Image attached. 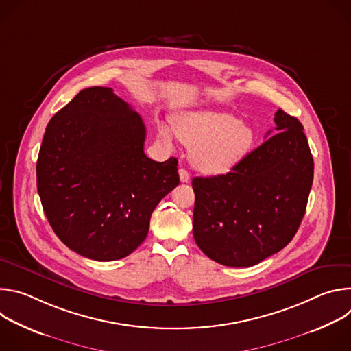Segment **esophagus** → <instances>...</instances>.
Masks as SVG:
<instances>
[{
	"label": "esophagus",
	"instance_id": "34e87169",
	"mask_svg": "<svg viewBox=\"0 0 351 351\" xmlns=\"http://www.w3.org/2000/svg\"><path fill=\"white\" fill-rule=\"evenodd\" d=\"M179 176H180V182H182V183H189V182H190V173H189L187 169L180 168V169H179Z\"/></svg>",
	"mask_w": 351,
	"mask_h": 351
}]
</instances>
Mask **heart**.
Segmentation results:
<instances>
[{
  "mask_svg": "<svg viewBox=\"0 0 351 351\" xmlns=\"http://www.w3.org/2000/svg\"><path fill=\"white\" fill-rule=\"evenodd\" d=\"M172 128L178 138L191 149L193 167L210 175L232 169L244 158L254 143L253 128L223 111L182 112L173 118ZM158 137L165 144H171V129L160 123Z\"/></svg>",
  "mask_w": 351,
  "mask_h": 351,
  "instance_id": "1",
  "label": "heart"
}]
</instances>
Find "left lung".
I'll return each mask as SVG.
<instances>
[{
    "label": "left lung",
    "mask_w": 351,
    "mask_h": 351,
    "mask_svg": "<svg viewBox=\"0 0 351 351\" xmlns=\"http://www.w3.org/2000/svg\"><path fill=\"white\" fill-rule=\"evenodd\" d=\"M274 121L275 134L232 172L193 179V236L218 264L261 263L290 243L306 214L314 160L304 128L282 110Z\"/></svg>",
    "instance_id": "left-lung-1"
}]
</instances>
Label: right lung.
<instances>
[{"label": "right lung", "mask_w": 351, "mask_h": 351, "mask_svg": "<svg viewBox=\"0 0 351 351\" xmlns=\"http://www.w3.org/2000/svg\"><path fill=\"white\" fill-rule=\"evenodd\" d=\"M144 140L141 117L110 87L82 90L47 125L37 191L49 225L75 253L95 261L129 256L179 184L178 160L148 158Z\"/></svg>", "instance_id": "add662e5"}]
</instances>
